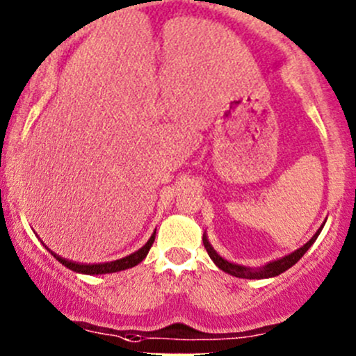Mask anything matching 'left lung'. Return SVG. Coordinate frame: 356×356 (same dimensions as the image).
<instances>
[{"label":"left lung","instance_id":"obj_1","mask_svg":"<svg viewBox=\"0 0 356 356\" xmlns=\"http://www.w3.org/2000/svg\"><path fill=\"white\" fill-rule=\"evenodd\" d=\"M322 227H324V224H322L321 229H318V231L312 236V239L307 243V245L298 248V250H294L293 253L286 254V257L277 258V260L268 261V264L261 265V267H254V268L245 267V265L231 264V261L224 260V258H222L220 254H218L217 251L211 248L210 243H208L207 234H203V245H204V248H207L208 254H210V258L213 260V264L217 265L220 270H224L225 274H231V275H234V277H241V279H270V277H275V275L282 274V272H286L288 268L293 267V265L296 264V261L300 260V258L303 257L308 250H310V246L314 245L315 239H317L318 234H321Z\"/></svg>","mask_w":356,"mask_h":356}]
</instances>
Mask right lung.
Segmentation results:
<instances>
[{
	"instance_id": "1",
	"label": "right lung",
	"mask_w": 356,
	"mask_h": 356,
	"mask_svg": "<svg viewBox=\"0 0 356 356\" xmlns=\"http://www.w3.org/2000/svg\"><path fill=\"white\" fill-rule=\"evenodd\" d=\"M155 232H153L152 238L148 239V243H146V245L143 248H139L138 251H134V253L127 254V257H124V258H118V260L106 261V264H95V265L75 264V261H68V260H65V258L58 257V254H55V258L60 261V264L65 265L67 268L77 272V274H88V275L113 274V272L125 270V268H132V267H136L138 264H141V261L146 258V254H148V251H149V248H152L153 241H155Z\"/></svg>"
}]
</instances>
